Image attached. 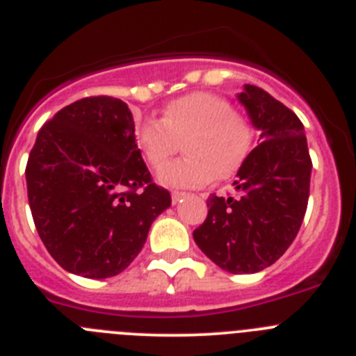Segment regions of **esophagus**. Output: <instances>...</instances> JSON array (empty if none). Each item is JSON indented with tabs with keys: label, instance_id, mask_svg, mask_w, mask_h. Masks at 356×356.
Returning <instances> with one entry per match:
<instances>
[{
	"label": "esophagus",
	"instance_id": "34e87169",
	"mask_svg": "<svg viewBox=\"0 0 356 356\" xmlns=\"http://www.w3.org/2000/svg\"><path fill=\"white\" fill-rule=\"evenodd\" d=\"M184 197H186L184 191H174V193H172V202H174V204H179Z\"/></svg>",
	"mask_w": 356,
	"mask_h": 356
}]
</instances>
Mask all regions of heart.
I'll return each mask as SVG.
<instances>
[{
	"label": "heart",
	"mask_w": 356,
	"mask_h": 356,
	"mask_svg": "<svg viewBox=\"0 0 356 356\" xmlns=\"http://www.w3.org/2000/svg\"><path fill=\"white\" fill-rule=\"evenodd\" d=\"M134 140L152 168L162 166L182 141L186 156L164 164L158 181L168 188H198L241 170L254 149L255 127L225 97L195 92L168 102L161 118H142Z\"/></svg>",
	"instance_id": "1"
}]
</instances>
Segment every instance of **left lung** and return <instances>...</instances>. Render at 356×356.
I'll return each mask as SVG.
<instances>
[{"label": "left lung", "instance_id": "left-lung-1", "mask_svg": "<svg viewBox=\"0 0 356 356\" xmlns=\"http://www.w3.org/2000/svg\"><path fill=\"white\" fill-rule=\"evenodd\" d=\"M259 145L234 181L236 195L207 198V218L193 230L198 248L222 270L257 273L284 255L302 227L310 190L309 147L294 111L255 85L238 94Z\"/></svg>", "mask_w": 356, "mask_h": 356}]
</instances>
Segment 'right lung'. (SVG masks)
I'll list each match as a JSON object with an SVG mask.
<instances>
[{"label": "right lung", "instance_id": "add662e5", "mask_svg": "<svg viewBox=\"0 0 356 356\" xmlns=\"http://www.w3.org/2000/svg\"><path fill=\"white\" fill-rule=\"evenodd\" d=\"M26 184L47 252L85 278L126 270L172 204L143 163L129 108L108 95L79 99L40 127Z\"/></svg>", "mask_w": 356, "mask_h": 356}]
</instances>
